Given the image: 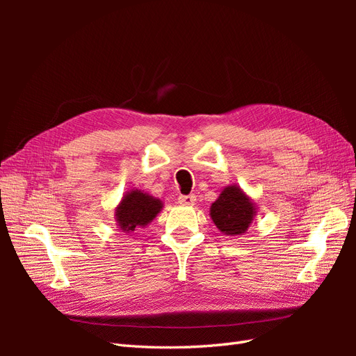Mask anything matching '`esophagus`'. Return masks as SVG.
I'll return each mask as SVG.
<instances>
[{"label":"esophagus","instance_id":"obj_1","mask_svg":"<svg viewBox=\"0 0 356 356\" xmlns=\"http://www.w3.org/2000/svg\"><path fill=\"white\" fill-rule=\"evenodd\" d=\"M178 202L182 204V207H193L196 203V196L188 195V196H179Z\"/></svg>","mask_w":356,"mask_h":356}]
</instances>
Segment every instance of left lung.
Wrapping results in <instances>:
<instances>
[{
	"mask_svg": "<svg viewBox=\"0 0 356 356\" xmlns=\"http://www.w3.org/2000/svg\"><path fill=\"white\" fill-rule=\"evenodd\" d=\"M257 202L239 186H227L211 204V220L225 236H242L257 217Z\"/></svg>",
	"mask_w": 356,
	"mask_h": 356,
	"instance_id": "8db88e82",
	"label": "left lung"
}]
</instances>
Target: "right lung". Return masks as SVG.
Listing matches in <instances>:
<instances>
[{
    "label": "right lung",
    "instance_id": "add662e5",
    "mask_svg": "<svg viewBox=\"0 0 356 356\" xmlns=\"http://www.w3.org/2000/svg\"><path fill=\"white\" fill-rule=\"evenodd\" d=\"M161 209H163V202L148 193L138 188L126 191L120 203L115 207L114 217L117 227L123 233H132L138 227L144 229Z\"/></svg>",
    "mask_w": 356,
    "mask_h": 356
}]
</instances>
